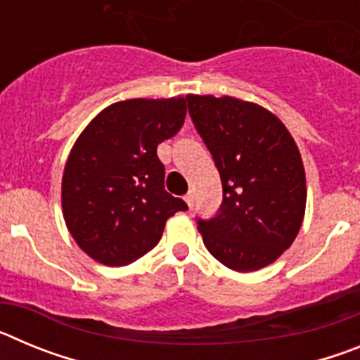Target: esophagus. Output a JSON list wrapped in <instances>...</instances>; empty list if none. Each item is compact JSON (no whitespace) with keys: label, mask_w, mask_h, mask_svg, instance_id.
<instances>
[{"label":"esophagus","mask_w":360,"mask_h":360,"mask_svg":"<svg viewBox=\"0 0 360 360\" xmlns=\"http://www.w3.org/2000/svg\"><path fill=\"white\" fill-rule=\"evenodd\" d=\"M184 200H186V203L189 205V207H193V203H195V193H193V191H189Z\"/></svg>","instance_id":"esophagus-1"}]
</instances>
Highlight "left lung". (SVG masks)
I'll use <instances>...</instances> for the list:
<instances>
[{"instance_id": "obj_1", "label": "left lung", "mask_w": 360, "mask_h": 360, "mask_svg": "<svg viewBox=\"0 0 360 360\" xmlns=\"http://www.w3.org/2000/svg\"><path fill=\"white\" fill-rule=\"evenodd\" d=\"M191 119L218 167L224 202L198 219L209 252L236 272L274 263L294 243L307 207L301 153L266 108L224 95H187Z\"/></svg>"}]
</instances>
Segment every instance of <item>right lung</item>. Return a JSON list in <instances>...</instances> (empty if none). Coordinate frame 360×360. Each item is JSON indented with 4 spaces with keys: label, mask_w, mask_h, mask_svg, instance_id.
<instances>
[{
    "label": "right lung",
    "mask_w": 360,
    "mask_h": 360,
    "mask_svg": "<svg viewBox=\"0 0 360 360\" xmlns=\"http://www.w3.org/2000/svg\"><path fill=\"white\" fill-rule=\"evenodd\" d=\"M186 98L110 104L73 144L63 173V216L75 243L95 262H135L160 241L165 221L187 209L164 189L157 155L158 144L182 128Z\"/></svg>",
    "instance_id": "add662e5"
}]
</instances>
